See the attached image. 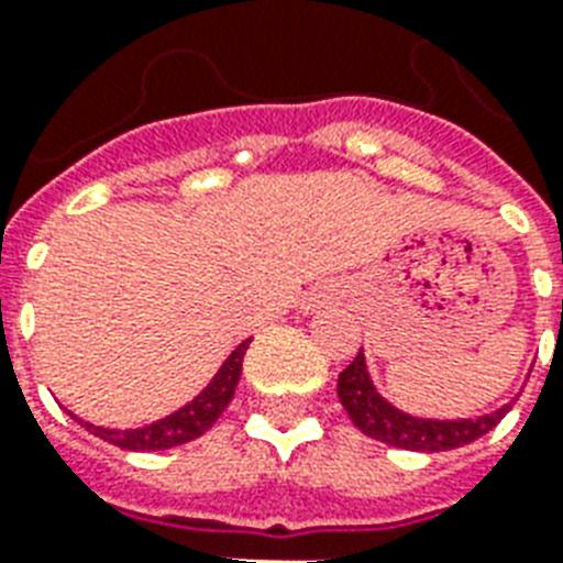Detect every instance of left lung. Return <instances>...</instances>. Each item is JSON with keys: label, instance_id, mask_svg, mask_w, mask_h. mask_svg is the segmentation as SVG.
Returning a JSON list of instances; mask_svg holds the SVG:
<instances>
[{"label": "left lung", "instance_id": "8db88e82", "mask_svg": "<svg viewBox=\"0 0 563 563\" xmlns=\"http://www.w3.org/2000/svg\"><path fill=\"white\" fill-rule=\"evenodd\" d=\"M339 400H342L351 420L365 435L376 438L383 444L400 446V450H415V453H444V450L471 444V441H476V438L497 427L499 420L506 418V411L511 409V402H506L497 411H488V415H479V418H418V415L397 409L394 402H388L383 394L376 391L362 351L339 374Z\"/></svg>", "mask_w": 563, "mask_h": 563}]
</instances>
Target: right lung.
Instances as JSON below:
<instances>
[{"label":"right lung","mask_w":563,"mask_h":563,"mask_svg":"<svg viewBox=\"0 0 563 563\" xmlns=\"http://www.w3.org/2000/svg\"><path fill=\"white\" fill-rule=\"evenodd\" d=\"M251 339L239 344L236 351H230V356L221 362V368L216 371L210 383L203 385L201 391L195 394L187 406H180L172 415L161 420H152L145 427H131V429H110V427H96L90 420H81L78 415H73L78 423H81L87 432L104 438L110 444L122 446V450H134V453H143V450H169V446L187 444L195 441L198 435H203L207 429L221 418V411L228 409V402L233 400L236 394L239 376H242V360H245V351Z\"/></svg>","instance_id":"add662e5"}]
</instances>
